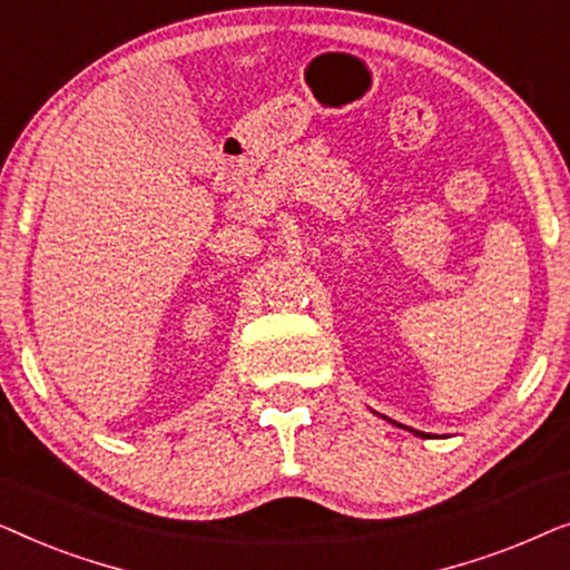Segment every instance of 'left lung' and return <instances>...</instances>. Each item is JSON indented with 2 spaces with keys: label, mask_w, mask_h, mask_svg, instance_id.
I'll list each match as a JSON object with an SVG mask.
<instances>
[{
  "label": "left lung",
  "mask_w": 570,
  "mask_h": 570,
  "mask_svg": "<svg viewBox=\"0 0 570 570\" xmlns=\"http://www.w3.org/2000/svg\"><path fill=\"white\" fill-rule=\"evenodd\" d=\"M389 423H394V420H389ZM396 425H400V423H396ZM400 428H404V425H400ZM407 431H410V433H415V435H420V439H431V435L423 433V431H412V428H407Z\"/></svg>",
  "instance_id": "left-lung-1"
}]
</instances>
